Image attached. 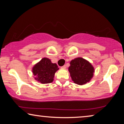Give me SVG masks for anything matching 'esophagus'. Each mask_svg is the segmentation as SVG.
<instances>
[{"label": "esophagus", "mask_w": 124, "mask_h": 124, "mask_svg": "<svg viewBox=\"0 0 124 124\" xmlns=\"http://www.w3.org/2000/svg\"><path fill=\"white\" fill-rule=\"evenodd\" d=\"M62 68H63V69H65V68H66V65H64L63 66H62V67H61Z\"/></svg>", "instance_id": "34e87169"}]
</instances>
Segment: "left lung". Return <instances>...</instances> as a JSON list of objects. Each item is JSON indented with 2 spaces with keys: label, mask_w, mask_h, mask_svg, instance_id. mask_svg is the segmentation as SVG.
Returning <instances> with one entry per match:
<instances>
[{
  "label": "left lung",
  "mask_w": 124,
  "mask_h": 124,
  "mask_svg": "<svg viewBox=\"0 0 124 124\" xmlns=\"http://www.w3.org/2000/svg\"><path fill=\"white\" fill-rule=\"evenodd\" d=\"M68 68L70 77L74 83L84 85L89 82L93 77L94 68L87 61L81 57L72 60Z\"/></svg>",
  "instance_id": "left-lung-1"
}]
</instances>
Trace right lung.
<instances>
[{
	"label": "right lung",
	"mask_w": 124,
	"mask_h": 124,
	"mask_svg": "<svg viewBox=\"0 0 124 124\" xmlns=\"http://www.w3.org/2000/svg\"><path fill=\"white\" fill-rule=\"evenodd\" d=\"M58 70L56 63H52L49 58H43L33 67L32 72L36 80L41 84H47L53 81L54 75Z\"/></svg>",
	"instance_id": "obj_1"
}]
</instances>
